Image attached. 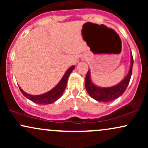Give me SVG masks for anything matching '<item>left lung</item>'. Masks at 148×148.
Here are the masks:
<instances>
[{
  "mask_svg": "<svg viewBox=\"0 0 148 148\" xmlns=\"http://www.w3.org/2000/svg\"><path fill=\"white\" fill-rule=\"evenodd\" d=\"M133 64L134 60L132 53L131 55V66L127 75L120 84L109 88L98 87L93 84L90 79V72L89 69L86 74V81H85V86H86L88 93L94 99L98 101H103V102H108V101L118 98L125 92L127 86H128L132 74Z\"/></svg>",
  "mask_w": 148,
  "mask_h": 148,
  "instance_id": "obj_1",
  "label": "left lung"
}]
</instances>
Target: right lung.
<instances>
[{
    "instance_id": "obj_1",
    "label": "right lung",
    "mask_w": 148,
    "mask_h": 148,
    "mask_svg": "<svg viewBox=\"0 0 148 148\" xmlns=\"http://www.w3.org/2000/svg\"><path fill=\"white\" fill-rule=\"evenodd\" d=\"M74 66H72L70 68H69L64 74L63 77L60 80V82L57 84L56 86H55L52 90L50 91L47 92L45 93V94L40 95H29L28 93L25 92L21 88L19 87L20 90H21L22 94L24 95L25 97L28 98V99L31 100L33 102L38 103V104H49L51 103L54 101H56L60 97L61 95H62L64 90H65L66 86H67V79H68L69 76L74 70Z\"/></svg>"
}]
</instances>
